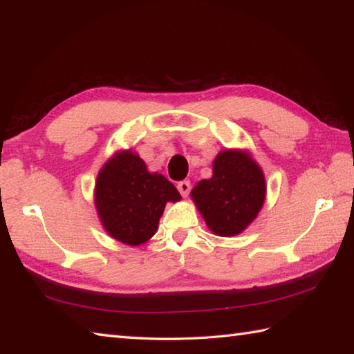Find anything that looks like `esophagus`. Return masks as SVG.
Returning a JSON list of instances; mask_svg holds the SVG:
<instances>
[{"label": "esophagus", "instance_id": "34e87169", "mask_svg": "<svg viewBox=\"0 0 354 354\" xmlns=\"http://www.w3.org/2000/svg\"><path fill=\"white\" fill-rule=\"evenodd\" d=\"M178 190H179V194H181L185 198V196L189 195V192H190V183L189 181L178 183Z\"/></svg>", "mask_w": 354, "mask_h": 354}]
</instances>
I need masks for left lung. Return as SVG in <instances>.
<instances>
[{"label": "left lung", "mask_w": 354, "mask_h": 354, "mask_svg": "<svg viewBox=\"0 0 354 354\" xmlns=\"http://www.w3.org/2000/svg\"><path fill=\"white\" fill-rule=\"evenodd\" d=\"M190 196L212 232L239 235L265 204V175L249 151L226 149L212 162V178L201 179Z\"/></svg>", "instance_id": "left-lung-1"}]
</instances>
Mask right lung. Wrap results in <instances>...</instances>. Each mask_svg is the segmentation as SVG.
<instances>
[{
	"label": "right lung",
	"mask_w": 354,
	"mask_h": 354,
	"mask_svg": "<svg viewBox=\"0 0 354 354\" xmlns=\"http://www.w3.org/2000/svg\"><path fill=\"white\" fill-rule=\"evenodd\" d=\"M181 195L160 173H151L131 150H120L102 167L94 204L106 234L127 246H139L156 234L167 203Z\"/></svg>",
	"instance_id": "add662e5"
}]
</instances>
